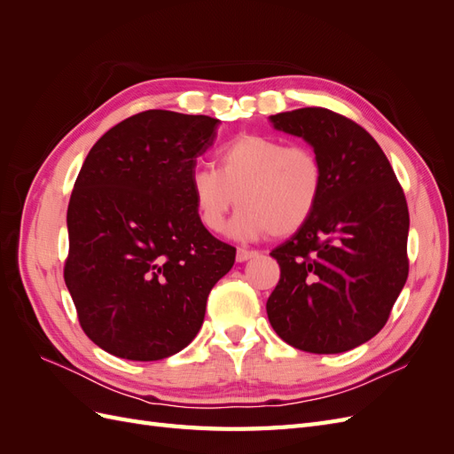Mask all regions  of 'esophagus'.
I'll use <instances>...</instances> for the list:
<instances>
[{"label": "esophagus", "mask_w": 454, "mask_h": 454, "mask_svg": "<svg viewBox=\"0 0 454 454\" xmlns=\"http://www.w3.org/2000/svg\"><path fill=\"white\" fill-rule=\"evenodd\" d=\"M255 255H257V252H254V250L239 248V252H237V261H239V263H244V261H248V259H252V257H255Z\"/></svg>", "instance_id": "1"}]
</instances>
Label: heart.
Masks as SVG:
<instances>
[{"label": "heart", "mask_w": 454, "mask_h": 454, "mask_svg": "<svg viewBox=\"0 0 454 454\" xmlns=\"http://www.w3.org/2000/svg\"><path fill=\"white\" fill-rule=\"evenodd\" d=\"M324 164L309 145H286L265 134H240L215 153V170L197 167L191 195L204 229L222 231L240 206L231 232L240 239L290 237L303 227L324 193Z\"/></svg>", "instance_id": "obj_1"}]
</instances>
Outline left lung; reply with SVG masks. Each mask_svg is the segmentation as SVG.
Listing matches in <instances>:
<instances>
[{
  "label": "left lung",
  "instance_id": "1",
  "mask_svg": "<svg viewBox=\"0 0 454 454\" xmlns=\"http://www.w3.org/2000/svg\"><path fill=\"white\" fill-rule=\"evenodd\" d=\"M324 164V193L309 222L270 255L280 280L267 314L282 340L312 354L360 347L388 322L409 274V210L380 145L325 107L272 115Z\"/></svg>",
  "mask_w": 454,
  "mask_h": 454
}]
</instances>
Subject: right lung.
Masks as SVG:
<instances>
[{
	"mask_svg": "<svg viewBox=\"0 0 454 454\" xmlns=\"http://www.w3.org/2000/svg\"><path fill=\"white\" fill-rule=\"evenodd\" d=\"M219 121L147 109L109 129L79 170L64 280L87 337L119 358L184 350L237 248L204 229L189 176Z\"/></svg>",
	"mask_w": 454,
	"mask_h": 454,
	"instance_id": "right-lung-1",
	"label": "right lung"
}]
</instances>
